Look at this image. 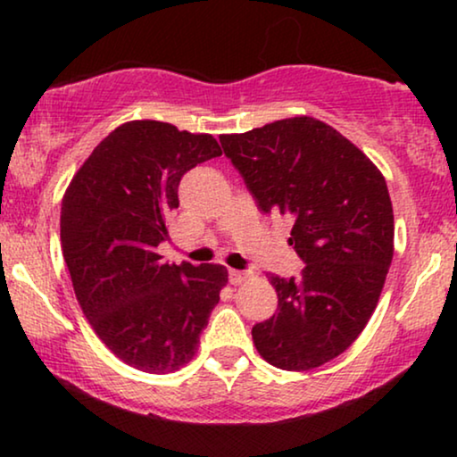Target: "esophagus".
Returning <instances> with one entry per match:
<instances>
[{
  "label": "esophagus",
  "mask_w": 457,
  "mask_h": 457,
  "mask_svg": "<svg viewBox=\"0 0 457 457\" xmlns=\"http://www.w3.org/2000/svg\"><path fill=\"white\" fill-rule=\"evenodd\" d=\"M249 278V272H245V270H228V280H230V285H243L245 283V280Z\"/></svg>",
  "instance_id": "obj_1"
}]
</instances>
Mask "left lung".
Listing matches in <instances>:
<instances>
[{"instance_id": "1", "label": "left lung", "mask_w": 457, "mask_h": 457, "mask_svg": "<svg viewBox=\"0 0 457 457\" xmlns=\"http://www.w3.org/2000/svg\"><path fill=\"white\" fill-rule=\"evenodd\" d=\"M220 143L260 210L293 218L289 245L305 262L299 278H268L278 312L252 328L253 345L280 370L327 364L364 330L389 272L395 224L383 172L312 116Z\"/></svg>"}]
</instances>
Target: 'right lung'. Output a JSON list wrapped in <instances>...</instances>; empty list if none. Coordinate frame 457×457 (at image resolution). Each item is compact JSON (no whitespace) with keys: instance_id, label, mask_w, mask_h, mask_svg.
<instances>
[{"instance_id":"obj_1","label":"right lung","mask_w":457,"mask_h":457,"mask_svg":"<svg viewBox=\"0 0 457 457\" xmlns=\"http://www.w3.org/2000/svg\"><path fill=\"white\" fill-rule=\"evenodd\" d=\"M218 155L208 133L130 120L93 149L62 199V253L80 310L104 345L141 372L189 364L228 283L220 264H166L158 253L183 174Z\"/></svg>"}]
</instances>
